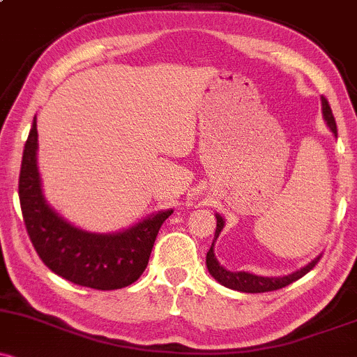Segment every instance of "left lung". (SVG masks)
Here are the masks:
<instances>
[{
	"instance_id": "1",
	"label": "left lung",
	"mask_w": 357,
	"mask_h": 357,
	"mask_svg": "<svg viewBox=\"0 0 357 357\" xmlns=\"http://www.w3.org/2000/svg\"><path fill=\"white\" fill-rule=\"evenodd\" d=\"M321 111H324V118L327 121L330 131L337 137V125H335V118H333L332 109L328 106V100L321 96ZM217 219V227H215V236H213V243L217 241L219 238L220 231L224 229V219L215 213ZM213 243L210 246L208 253H207V268L210 272V275L217 280L219 284L226 286L229 289H234V291L239 292H268V291H277V289H282L289 286V284L296 282L298 279H301L303 275H306L314 265L320 261V257H317L314 260H311L306 267L296 270V272L289 273V275L284 277H261V275H255V273L250 272H231V270L224 268L222 265L217 261L215 253H213Z\"/></svg>"
}]
</instances>
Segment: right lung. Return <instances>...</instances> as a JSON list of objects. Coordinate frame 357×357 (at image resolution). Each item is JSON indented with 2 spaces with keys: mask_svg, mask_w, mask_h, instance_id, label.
I'll return each mask as SVG.
<instances>
[{
  "mask_svg": "<svg viewBox=\"0 0 357 357\" xmlns=\"http://www.w3.org/2000/svg\"><path fill=\"white\" fill-rule=\"evenodd\" d=\"M18 197L29 238L44 265L77 286L99 291L126 287L144 273L159 229L172 213L160 210L112 234L89 232L66 222L43 195L36 118L22 157Z\"/></svg>",
  "mask_w": 357,
  "mask_h": 357,
  "instance_id": "right-lung-1",
  "label": "right lung"
}]
</instances>
